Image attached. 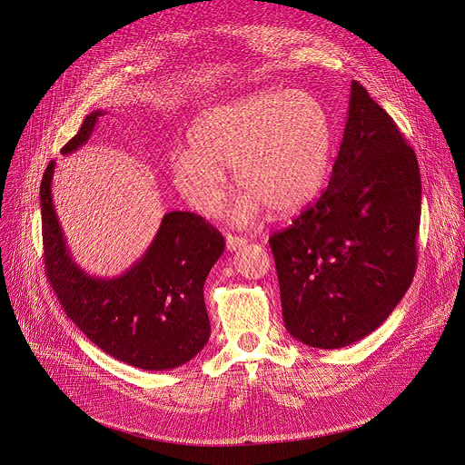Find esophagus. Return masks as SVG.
Instances as JSON below:
<instances>
[{
	"label": "esophagus",
	"instance_id": "obj_1",
	"mask_svg": "<svg viewBox=\"0 0 465 465\" xmlns=\"http://www.w3.org/2000/svg\"><path fill=\"white\" fill-rule=\"evenodd\" d=\"M245 243H247V238H243V236H232V234L227 236V249L229 251H236V249L243 247Z\"/></svg>",
	"mask_w": 465,
	"mask_h": 465
}]
</instances>
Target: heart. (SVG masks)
<instances>
[{
    "label": "heart",
    "mask_w": 465,
    "mask_h": 465,
    "mask_svg": "<svg viewBox=\"0 0 465 465\" xmlns=\"http://www.w3.org/2000/svg\"><path fill=\"white\" fill-rule=\"evenodd\" d=\"M190 149L172 159V179L192 209L216 216L232 170L238 199L232 222L249 225L266 206L299 211L323 188L334 131L323 103L302 90H270L203 111L188 133Z\"/></svg>",
    "instance_id": "heart-1"
}]
</instances>
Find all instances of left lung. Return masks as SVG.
<instances>
[{
    "mask_svg": "<svg viewBox=\"0 0 465 465\" xmlns=\"http://www.w3.org/2000/svg\"><path fill=\"white\" fill-rule=\"evenodd\" d=\"M421 175L390 114L352 81L327 190L270 245L288 332L340 349L379 329L416 273Z\"/></svg>",
    "mask_w": 465,
    "mask_h": 465,
    "instance_id": "8db88e82",
    "label": "left lung"
}]
</instances>
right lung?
I'll list each match as a JSON object with an SVG mask.
<instances>
[{
    "label": "right lung",
    "instance_id": "obj_1",
    "mask_svg": "<svg viewBox=\"0 0 465 465\" xmlns=\"http://www.w3.org/2000/svg\"><path fill=\"white\" fill-rule=\"evenodd\" d=\"M105 111L90 113L63 147H83ZM55 161L40 184L44 262L66 316L99 349L124 364L166 371L192 360L211 336L203 286L225 249L223 236L201 216L173 211L140 259L118 277L86 273L66 243L51 184Z\"/></svg>",
    "mask_w": 465,
    "mask_h": 465
}]
</instances>
